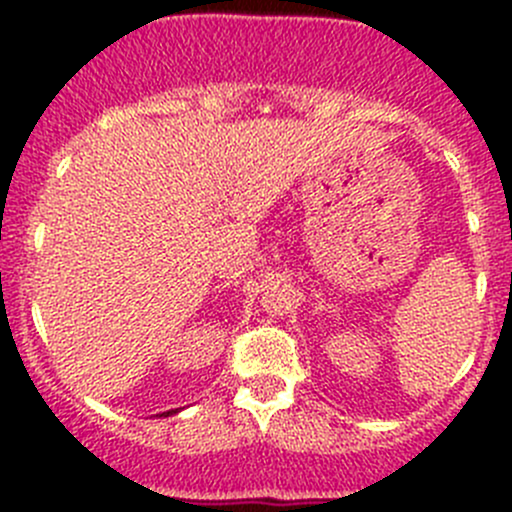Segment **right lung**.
I'll return each instance as SVG.
<instances>
[{
    "mask_svg": "<svg viewBox=\"0 0 512 512\" xmlns=\"http://www.w3.org/2000/svg\"><path fill=\"white\" fill-rule=\"evenodd\" d=\"M175 411H178V409H175ZM175 411H165V414H160V416H170V414H175Z\"/></svg>",
    "mask_w": 512,
    "mask_h": 512,
    "instance_id": "right-lung-1",
    "label": "right lung"
}]
</instances>
